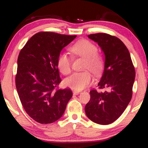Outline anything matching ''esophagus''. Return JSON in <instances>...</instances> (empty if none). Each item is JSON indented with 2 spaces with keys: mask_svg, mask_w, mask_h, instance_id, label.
I'll return each instance as SVG.
<instances>
[{
  "mask_svg": "<svg viewBox=\"0 0 148 148\" xmlns=\"http://www.w3.org/2000/svg\"><path fill=\"white\" fill-rule=\"evenodd\" d=\"M80 93V91H73V94L76 95H78Z\"/></svg>",
  "mask_w": 148,
  "mask_h": 148,
  "instance_id": "esophagus-1",
  "label": "esophagus"
}]
</instances>
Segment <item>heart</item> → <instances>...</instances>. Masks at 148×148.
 I'll return each mask as SVG.
<instances>
[{"instance_id":"obj_1","label":"heart","mask_w":148,"mask_h":148,"mask_svg":"<svg viewBox=\"0 0 148 148\" xmlns=\"http://www.w3.org/2000/svg\"><path fill=\"white\" fill-rule=\"evenodd\" d=\"M70 51L74 56L85 59L83 69L89 70L95 75L102 73L104 60L97 53V47L87 40H82L70 47ZM57 65L62 74H69L72 70V61L66 53H61L57 57ZM89 71L74 72L64 79V85L76 91L86 88L92 82V76Z\"/></svg>"}]
</instances>
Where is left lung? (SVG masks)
Returning <instances> with one entry per match:
<instances>
[{
	"label": "left lung",
	"instance_id": "8db88e82",
	"mask_svg": "<svg viewBox=\"0 0 148 148\" xmlns=\"http://www.w3.org/2000/svg\"><path fill=\"white\" fill-rule=\"evenodd\" d=\"M88 37L98 43L105 55L104 71L98 87L108 91L99 92L92 89L85 111L92 121L108 125L121 116L131 101L134 67L128 49L118 38L100 32Z\"/></svg>",
	"mask_w": 148,
	"mask_h": 148
}]
</instances>
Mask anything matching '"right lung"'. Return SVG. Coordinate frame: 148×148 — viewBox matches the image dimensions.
Masks as SVG:
<instances>
[{
    "mask_svg": "<svg viewBox=\"0 0 148 148\" xmlns=\"http://www.w3.org/2000/svg\"><path fill=\"white\" fill-rule=\"evenodd\" d=\"M51 32H40L30 38L17 59L16 86L27 114L41 124L56 121L72 97L71 89H59L61 82L57 57L76 38Z\"/></svg>",
    "mask_w": 148,
    "mask_h": 148,
    "instance_id": "obj_1",
    "label": "right lung"
}]
</instances>
